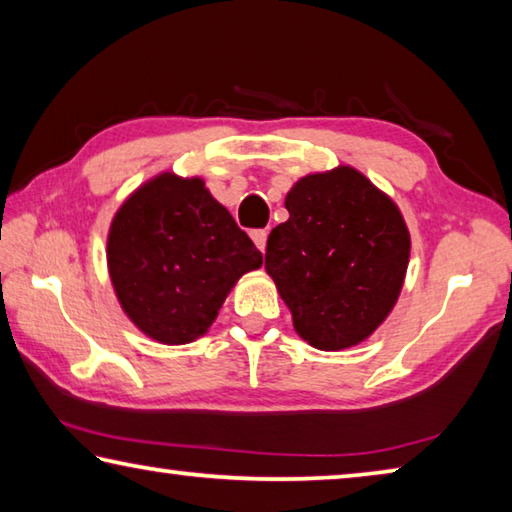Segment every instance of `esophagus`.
<instances>
[{"instance_id":"obj_1","label":"esophagus","mask_w":512,"mask_h":512,"mask_svg":"<svg viewBox=\"0 0 512 512\" xmlns=\"http://www.w3.org/2000/svg\"><path fill=\"white\" fill-rule=\"evenodd\" d=\"M250 239H253V241H255V246L264 253V250H266L268 232H266V230H253V232H250Z\"/></svg>"}]
</instances>
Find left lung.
<instances>
[{
    "label": "left lung",
    "mask_w": 512,
    "mask_h": 512,
    "mask_svg": "<svg viewBox=\"0 0 512 512\" xmlns=\"http://www.w3.org/2000/svg\"><path fill=\"white\" fill-rule=\"evenodd\" d=\"M289 221L266 244V273L318 350L357 345L400 296L411 239L400 210L350 167L314 173L284 201Z\"/></svg>",
    "instance_id": "1"
}]
</instances>
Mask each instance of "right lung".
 Wrapping results in <instances>:
<instances>
[{"label": "right lung", "mask_w": 512, "mask_h": 512, "mask_svg": "<svg viewBox=\"0 0 512 512\" xmlns=\"http://www.w3.org/2000/svg\"><path fill=\"white\" fill-rule=\"evenodd\" d=\"M259 266L262 253L198 178L162 173L110 225L108 268L121 307L167 345L205 334L232 284Z\"/></svg>", "instance_id": "add662e5"}]
</instances>
